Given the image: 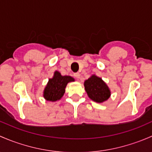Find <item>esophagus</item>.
<instances>
[{
    "label": "esophagus",
    "instance_id": "esophagus-1",
    "mask_svg": "<svg viewBox=\"0 0 152 152\" xmlns=\"http://www.w3.org/2000/svg\"><path fill=\"white\" fill-rule=\"evenodd\" d=\"M74 76H75V77L77 80H78V79H80V74L79 72L75 73Z\"/></svg>",
    "mask_w": 152,
    "mask_h": 152
}]
</instances>
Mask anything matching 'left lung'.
<instances>
[{
	"label": "left lung",
	"instance_id": "left-lung-1",
	"mask_svg": "<svg viewBox=\"0 0 152 152\" xmlns=\"http://www.w3.org/2000/svg\"><path fill=\"white\" fill-rule=\"evenodd\" d=\"M84 86L88 97L96 102H103L110 96V91L107 84L95 75L84 82Z\"/></svg>",
	"mask_w": 152,
	"mask_h": 152
}]
</instances>
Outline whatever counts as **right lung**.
<instances>
[{"label":"right lung","instance_id":"add662e5","mask_svg":"<svg viewBox=\"0 0 152 152\" xmlns=\"http://www.w3.org/2000/svg\"><path fill=\"white\" fill-rule=\"evenodd\" d=\"M75 81L71 76H62L59 72L56 71L53 78L49 79L43 92V96L50 102H56L61 99L65 93L67 83Z\"/></svg>","mask_w":152,"mask_h":152}]
</instances>
